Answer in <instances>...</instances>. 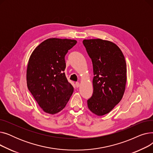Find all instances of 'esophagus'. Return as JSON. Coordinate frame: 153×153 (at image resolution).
Masks as SVG:
<instances>
[{"label": "esophagus", "instance_id": "34e87169", "mask_svg": "<svg viewBox=\"0 0 153 153\" xmlns=\"http://www.w3.org/2000/svg\"><path fill=\"white\" fill-rule=\"evenodd\" d=\"M76 87H79L80 86L79 82H76Z\"/></svg>", "mask_w": 153, "mask_h": 153}]
</instances>
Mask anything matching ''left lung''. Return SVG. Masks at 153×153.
Instances as JSON below:
<instances>
[{"instance_id": "1", "label": "left lung", "mask_w": 153, "mask_h": 153, "mask_svg": "<svg viewBox=\"0 0 153 153\" xmlns=\"http://www.w3.org/2000/svg\"><path fill=\"white\" fill-rule=\"evenodd\" d=\"M83 44L92 59L94 71L92 97L89 109L98 116L105 115L122 100L126 82L124 55L115 43L102 39H84Z\"/></svg>"}]
</instances>
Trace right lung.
<instances>
[{"label": "right lung", "instance_id": "obj_1", "mask_svg": "<svg viewBox=\"0 0 153 153\" xmlns=\"http://www.w3.org/2000/svg\"><path fill=\"white\" fill-rule=\"evenodd\" d=\"M77 41L49 38L32 52L27 66L28 89L46 113L57 114L66 107L74 91L64 71L65 56Z\"/></svg>", "mask_w": 153, "mask_h": 153}]
</instances>
